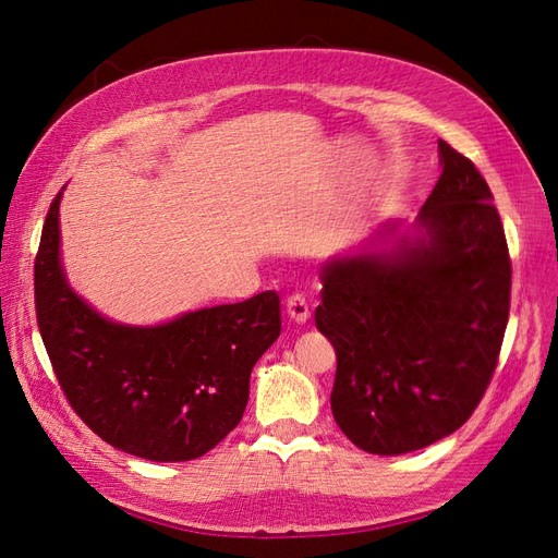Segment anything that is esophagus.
Wrapping results in <instances>:
<instances>
[{"instance_id":"esophagus-1","label":"esophagus","mask_w":558,"mask_h":558,"mask_svg":"<svg viewBox=\"0 0 558 558\" xmlns=\"http://www.w3.org/2000/svg\"><path fill=\"white\" fill-rule=\"evenodd\" d=\"M286 314H289V318L293 320V324H298V326L307 324V320L312 318V312H310V305H307L305 295L289 298V302H286Z\"/></svg>"}]
</instances>
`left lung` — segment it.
I'll return each instance as SVG.
<instances>
[{"label": "left lung", "mask_w": 558, "mask_h": 558, "mask_svg": "<svg viewBox=\"0 0 558 558\" xmlns=\"http://www.w3.org/2000/svg\"><path fill=\"white\" fill-rule=\"evenodd\" d=\"M442 174L412 223L388 221L318 269L316 328L337 353L330 408L367 453L459 430L492 381L512 267L486 181L437 142Z\"/></svg>", "instance_id": "left-lung-1"}]
</instances>
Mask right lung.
Listing matches in <instances>:
<instances>
[{
	"instance_id": "right-lung-1",
	"label": "right lung",
	"mask_w": 558,
	"mask_h": 558,
	"mask_svg": "<svg viewBox=\"0 0 558 558\" xmlns=\"http://www.w3.org/2000/svg\"><path fill=\"white\" fill-rule=\"evenodd\" d=\"M62 191L35 263L37 320L74 412L111 447L146 461H193L240 424L251 369L281 332L279 295L183 312L154 326L97 312L66 279Z\"/></svg>"
}]
</instances>
